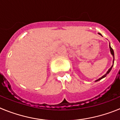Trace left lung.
Listing matches in <instances>:
<instances>
[{"label": "left lung", "mask_w": 120, "mask_h": 120, "mask_svg": "<svg viewBox=\"0 0 120 120\" xmlns=\"http://www.w3.org/2000/svg\"><path fill=\"white\" fill-rule=\"evenodd\" d=\"M100 34V35H101V34ZM109 48H110V50H111V54H112V56H113V57H114V61H113V65H112V67H111L108 70V71H107V73H106L105 75H104V76H103L102 77H100V79H98V80H96V81H98V80H101V79H103V77H106V75H108V73H109L110 71H111V69H112V67H113V65H114V50H113V49H112V47H111V46H110V45H109Z\"/></svg>", "instance_id": "obj_1"}]
</instances>
